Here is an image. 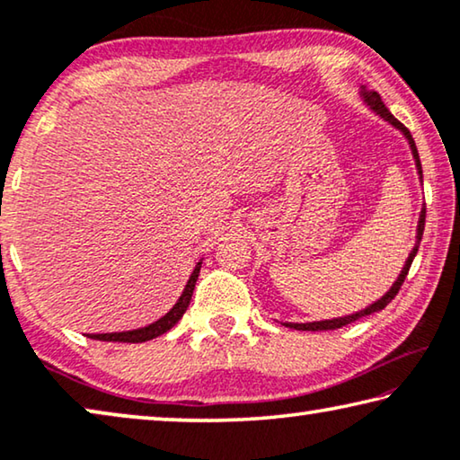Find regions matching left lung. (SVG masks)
<instances>
[{"mask_svg": "<svg viewBox=\"0 0 460 460\" xmlns=\"http://www.w3.org/2000/svg\"><path fill=\"white\" fill-rule=\"evenodd\" d=\"M359 94H361L363 102H366V105H367L369 109H372V111H374L376 115H380V118H382L384 121H388L390 126L396 128V129H399V132H401L402 136H405L407 142H409L411 155H413V159H415V169H417V175H420V181L423 183V171H421L420 153H417L415 140H413V136H411L409 129H407L405 126H402V123H401L399 119H396L393 113L388 111L386 105H384V102H382V99H380V94H378V93H376V91H369V88H366V86H361ZM423 227H426V204H423V208H421V212H420V221H417V235H415V245H413V250H411L409 258L405 260V266H402V270H401L399 277H396V280H394V283H393V287H390V289H388L386 293H384V296H382L380 299H376L374 304H369L367 307H363V310L355 312V314H349V316L331 318V320H318V322H283V324H285V326H289V328H293V331H334V328H342V326L351 324V322L359 320V318H363V316H369V314H374V312H380V310H384V307H386V305L390 304V301L394 299L396 293H399L401 285L405 283V279H407V272H409V269H411V262H413L415 253H417V250H420L421 235H423Z\"/></svg>", "mask_w": 460, "mask_h": 460, "instance_id": "obj_1", "label": "left lung"}]
</instances>
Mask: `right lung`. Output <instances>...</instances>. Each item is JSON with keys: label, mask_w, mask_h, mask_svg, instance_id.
<instances>
[{"label": "right lung", "mask_w": 460, "mask_h": 460, "mask_svg": "<svg viewBox=\"0 0 460 460\" xmlns=\"http://www.w3.org/2000/svg\"><path fill=\"white\" fill-rule=\"evenodd\" d=\"M202 269V260L200 262H196L194 270H191L188 283H186V289L181 291L180 299H177V304L171 307V310L161 316L156 322L148 326H142V328H136V331H123V332H101V334H86L88 339H94V341H107V342H144V341H150V339H156L164 334L167 331H171L177 322L181 320L183 314H186L191 296H194V287H196V280H198V274H200Z\"/></svg>", "instance_id": "1"}]
</instances>
